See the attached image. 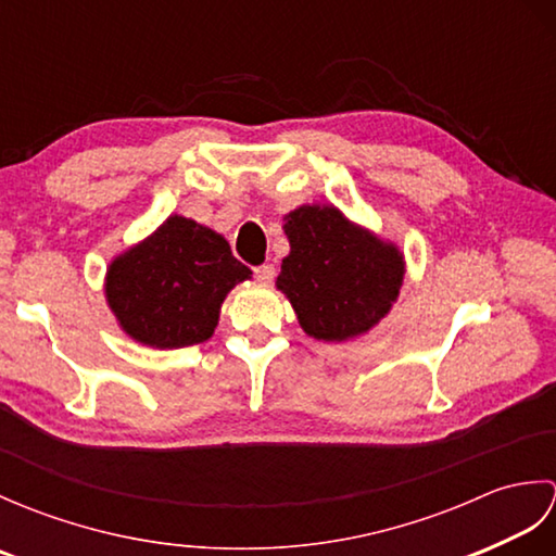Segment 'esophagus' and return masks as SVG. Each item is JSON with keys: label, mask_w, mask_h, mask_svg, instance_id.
<instances>
[{"label": "esophagus", "mask_w": 556, "mask_h": 556, "mask_svg": "<svg viewBox=\"0 0 556 556\" xmlns=\"http://www.w3.org/2000/svg\"><path fill=\"white\" fill-rule=\"evenodd\" d=\"M255 279L263 281V285H269V281L275 279V265H269V263L257 265L255 267Z\"/></svg>", "instance_id": "obj_1"}]
</instances>
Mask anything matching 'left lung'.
<instances>
[{"mask_svg": "<svg viewBox=\"0 0 556 556\" xmlns=\"http://www.w3.org/2000/svg\"><path fill=\"white\" fill-rule=\"evenodd\" d=\"M291 253L277 289L303 332L323 341L361 337L392 311L404 285V255L334 205H301L285 217Z\"/></svg>", "mask_w": 556, "mask_h": 556, "instance_id": "obj_1", "label": "left lung"}]
</instances>
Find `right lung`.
<instances>
[{
	"label": "right lung",
	"mask_w": 556,
	"mask_h": 556,
	"mask_svg": "<svg viewBox=\"0 0 556 556\" xmlns=\"http://www.w3.org/2000/svg\"><path fill=\"white\" fill-rule=\"evenodd\" d=\"M251 275L224 236L172 215L112 260L104 293L128 337L152 349H184L212 337L227 293Z\"/></svg>",
	"instance_id": "1"
}]
</instances>
